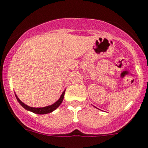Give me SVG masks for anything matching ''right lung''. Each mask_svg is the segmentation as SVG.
Segmentation results:
<instances>
[{
    "label": "right lung",
    "instance_id": "add662e5",
    "mask_svg": "<svg viewBox=\"0 0 148 148\" xmlns=\"http://www.w3.org/2000/svg\"><path fill=\"white\" fill-rule=\"evenodd\" d=\"M64 93H65V91H64L62 93V95H61L60 99H58V100L57 101L56 103H54L53 104L47 106V107H44V108H31V107H29V106L26 105L25 104H23L21 101L18 99L17 95H15V96H16L17 100L18 101V102L20 103L21 105L23 108H25L26 110H27L31 111V112H32V113H36V114H47V113H51V112H53V111L55 110L56 108H58V107H59L60 104L62 103L64 97Z\"/></svg>",
    "mask_w": 148,
    "mask_h": 148
}]
</instances>
